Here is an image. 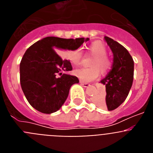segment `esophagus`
<instances>
[{"label":"esophagus","mask_w":153,"mask_h":153,"mask_svg":"<svg viewBox=\"0 0 153 153\" xmlns=\"http://www.w3.org/2000/svg\"><path fill=\"white\" fill-rule=\"evenodd\" d=\"M79 83H80V84L82 85V86H84V87H88V86H90V85L89 84V83H83V81H80V82H79Z\"/></svg>","instance_id":"esophagus-1"}]
</instances>
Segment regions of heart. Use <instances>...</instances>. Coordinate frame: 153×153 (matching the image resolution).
<instances>
[{
	"label": "heart",
	"instance_id": "heart-1",
	"mask_svg": "<svg viewBox=\"0 0 153 153\" xmlns=\"http://www.w3.org/2000/svg\"><path fill=\"white\" fill-rule=\"evenodd\" d=\"M89 49L94 55V58L91 63L93 67L77 69L74 71V75L83 82H90L94 80L100 75V71L102 74H106L111 68L112 66L111 60L106 55L107 52L106 46L102 42L99 40L93 42L90 45ZM67 58L73 65L79 66L82 58V51L80 49L70 51L68 53Z\"/></svg>",
	"mask_w": 153,
	"mask_h": 153
}]
</instances>
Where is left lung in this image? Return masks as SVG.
<instances>
[{"label": "left lung", "mask_w": 153, "mask_h": 153, "mask_svg": "<svg viewBox=\"0 0 153 153\" xmlns=\"http://www.w3.org/2000/svg\"><path fill=\"white\" fill-rule=\"evenodd\" d=\"M104 39L113 53L111 70L100 81L106 86V95L97 96L93 102L101 108L111 111L125 101L133 81L134 62L123 45L108 36Z\"/></svg>", "instance_id": "1"}]
</instances>
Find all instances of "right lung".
Instances as JSON below:
<instances>
[{
  "mask_svg": "<svg viewBox=\"0 0 153 153\" xmlns=\"http://www.w3.org/2000/svg\"><path fill=\"white\" fill-rule=\"evenodd\" d=\"M89 40L47 36L27 50L20 63V80L24 95L35 109L51 114L63 106L71 86L79 83V79L60 73L70 71L73 67L69 60L56 53L57 51H75Z\"/></svg>",
  "mask_w": 153,
  "mask_h": 153,
  "instance_id": "1",
  "label": "right lung"
}]
</instances>
